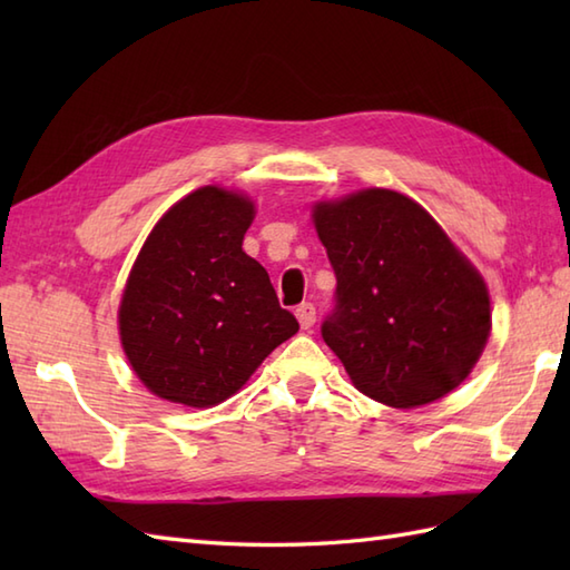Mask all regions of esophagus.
<instances>
[{
  "instance_id": "1",
  "label": "esophagus",
  "mask_w": 570,
  "mask_h": 570,
  "mask_svg": "<svg viewBox=\"0 0 570 570\" xmlns=\"http://www.w3.org/2000/svg\"><path fill=\"white\" fill-rule=\"evenodd\" d=\"M296 318H298L301 328H304V331L313 328V323H316V306H313V304H301L296 308Z\"/></svg>"
}]
</instances>
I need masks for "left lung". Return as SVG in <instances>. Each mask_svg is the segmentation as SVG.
<instances>
[{"label": "left lung", "instance_id": "obj_1", "mask_svg": "<svg viewBox=\"0 0 570 570\" xmlns=\"http://www.w3.org/2000/svg\"><path fill=\"white\" fill-rule=\"evenodd\" d=\"M337 278L321 325L362 394L394 409L431 404L463 382L490 335V294L419 203L367 188L313 208Z\"/></svg>", "mask_w": 570, "mask_h": 570}]
</instances>
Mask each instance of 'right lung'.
Instances as JSON below:
<instances>
[{"mask_svg":"<svg viewBox=\"0 0 570 570\" xmlns=\"http://www.w3.org/2000/svg\"><path fill=\"white\" fill-rule=\"evenodd\" d=\"M254 205L205 186L168 210L144 242L119 304V335L149 392L215 406L298 331L264 266L242 249Z\"/></svg>","mask_w":570,"mask_h":570,"instance_id":"add662e5","label":"right lung"}]
</instances>
